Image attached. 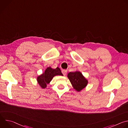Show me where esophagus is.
Returning <instances> with one entry per match:
<instances>
[{
  "mask_svg": "<svg viewBox=\"0 0 128 128\" xmlns=\"http://www.w3.org/2000/svg\"><path fill=\"white\" fill-rule=\"evenodd\" d=\"M62 72L63 74L65 76H66V74H67V70H65V69H64V70H62Z\"/></svg>",
  "mask_w": 128,
  "mask_h": 128,
  "instance_id": "1",
  "label": "esophagus"
}]
</instances>
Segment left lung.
Masks as SVG:
<instances>
[{
    "instance_id": "1",
    "label": "left lung",
    "mask_w": 128,
    "mask_h": 128,
    "mask_svg": "<svg viewBox=\"0 0 128 128\" xmlns=\"http://www.w3.org/2000/svg\"><path fill=\"white\" fill-rule=\"evenodd\" d=\"M67 76L73 87L78 92H80L87 85L88 80L79 71L70 72Z\"/></svg>"
}]
</instances>
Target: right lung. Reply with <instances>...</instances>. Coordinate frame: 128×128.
<instances>
[{"label": "right lung", "mask_w": 128, "mask_h": 128, "mask_svg": "<svg viewBox=\"0 0 128 128\" xmlns=\"http://www.w3.org/2000/svg\"><path fill=\"white\" fill-rule=\"evenodd\" d=\"M63 76L60 69L57 67L56 69H52L48 67L46 69L44 72L38 78V82L40 86L44 88L46 86V84H49L52 78L56 76Z\"/></svg>", "instance_id": "obj_1"}]
</instances>
